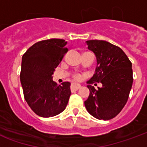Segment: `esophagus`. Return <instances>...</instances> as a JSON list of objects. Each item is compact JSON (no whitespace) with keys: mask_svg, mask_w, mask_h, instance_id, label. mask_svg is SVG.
<instances>
[{"mask_svg":"<svg viewBox=\"0 0 147 147\" xmlns=\"http://www.w3.org/2000/svg\"><path fill=\"white\" fill-rule=\"evenodd\" d=\"M80 84H76V83H73V84H71V90H78L79 89H80Z\"/></svg>","mask_w":147,"mask_h":147,"instance_id":"1","label":"esophagus"}]
</instances>
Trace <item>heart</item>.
<instances>
[{"label":"heart","mask_w":147,"mask_h":147,"mask_svg":"<svg viewBox=\"0 0 147 147\" xmlns=\"http://www.w3.org/2000/svg\"><path fill=\"white\" fill-rule=\"evenodd\" d=\"M74 79L77 81H80V80H82V78H83V76L81 75V74H75L74 75Z\"/></svg>","instance_id":"obj_1"}]
</instances>
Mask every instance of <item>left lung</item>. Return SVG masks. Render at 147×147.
Returning <instances> with one entry per match:
<instances>
[{"mask_svg": "<svg viewBox=\"0 0 147 147\" xmlns=\"http://www.w3.org/2000/svg\"><path fill=\"white\" fill-rule=\"evenodd\" d=\"M86 43L95 54L97 66L87 81L90 95L84 102L85 107L97 119L110 120L127 102L133 83L131 62L120 47L106 41L89 40ZM95 82H101L102 86L96 90L91 86Z\"/></svg>", "mask_w": 147, "mask_h": 147, "instance_id": "1", "label": "left lung"}]
</instances>
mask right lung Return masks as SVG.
Listing matches in <instances>:
<instances>
[{"mask_svg":"<svg viewBox=\"0 0 147 147\" xmlns=\"http://www.w3.org/2000/svg\"><path fill=\"white\" fill-rule=\"evenodd\" d=\"M66 45L64 39L41 41L30 46L22 57L20 82L24 98L39 117H54L67 105L71 83L57 85L52 76L68 50Z\"/></svg>","mask_w":147,"mask_h":147,"instance_id":"obj_1","label":"right lung"}]
</instances>
